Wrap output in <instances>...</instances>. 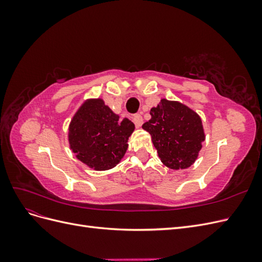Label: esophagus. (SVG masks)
<instances>
[{"mask_svg": "<svg viewBox=\"0 0 262 262\" xmlns=\"http://www.w3.org/2000/svg\"><path fill=\"white\" fill-rule=\"evenodd\" d=\"M132 119H133V122H134V124H136L137 128H140V126L143 124V118H142V116L140 114L133 115Z\"/></svg>", "mask_w": 262, "mask_h": 262, "instance_id": "esophagus-1", "label": "esophagus"}]
</instances>
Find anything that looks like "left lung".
Masks as SVG:
<instances>
[{"instance_id": "1", "label": "left lung", "mask_w": 262, "mask_h": 262, "mask_svg": "<svg viewBox=\"0 0 262 262\" xmlns=\"http://www.w3.org/2000/svg\"><path fill=\"white\" fill-rule=\"evenodd\" d=\"M149 115L142 128L152 137L163 164L176 170L191 166L205 139L199 115L181 102L167 99H162Z\"/></svg>"}]
</instances>
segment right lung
I'll return each mask as SVG.
<instances>
[{
  "label": "right lung",
  "instance_id": "obj_1",
  "mask_svg": "<svg viewBox=\"0 0 262 262\" xmlns=\"http://www.w3.org/2000/svg\"><path fill=\"white\" fill-rule=\"evenodd\" d=\"M134 124L121 119L102 99H89L69 126V143L77 160L95 170L112 169L128 148Z\"/></svg>",
  "mask_w": 262,
  "mask_h": 262
}]
</instances>
